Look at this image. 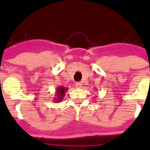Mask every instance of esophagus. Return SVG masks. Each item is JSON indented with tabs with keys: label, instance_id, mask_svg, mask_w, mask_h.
<instances>
[{
	"label": "esophagus",
	"instance_id": "1",
	"mask_svg": "<svg viewBox=\"0 0 150 150\" xmlns=\"http://www.w3.org/2000/svg\"><path fill=\"white\" fill-rule=\"evenodd\" d=\"M75 86H76V88H81L82 87V84L80 82H76L75 83Z\"/></svg>",
	"mask_w": 150,
	"mask_h": 150
}]
</instances>
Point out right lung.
I'll return each instance as SVG.
<instances>
[{
	"label": "right lung",
	"instance_id": "1",
	"mask_svg": "<svg viewBox=\"0 0 150 150\" xmlns=\"http://www.w3.org/2000/svg\"><path fill=\"white\" fill-rule=\"evenodd\" d=\"M68 90V88L64 86H58L56 89L55 92V97L54 98V102L60 103L62 101L64 96H65V93Z\"/></svg>",
	"mask_w": 150,
	"mask_h": 150
}]
</instances>
